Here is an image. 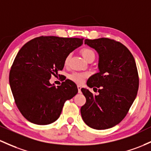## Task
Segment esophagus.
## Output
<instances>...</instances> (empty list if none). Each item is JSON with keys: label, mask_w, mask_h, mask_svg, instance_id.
Returning a JSON list of instances; mask_svg holds the SVG:
<instances>
[{"label": "esophagus", "mask_w": 151, "mask_h": 151, "mask_svg": "<svg viewBox=\"0 0 151 151\" xmlns=\"http://www.w3.org/2000/svg\"><path fill=\"white\" fill-rule=\"evenodd\" d=\"M77 88H78V92H79V93H80V92H81V88H82V87H81V85H77Z\"/></svg>", "instance_id": "esophagus-1"}]
</instances>
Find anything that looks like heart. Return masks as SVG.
I'll return each mask as SVG.
<instances>
[{
	"label": "heart",
	"instance_id": "b5f03b06",
	"mask_svg": "<svg viewBox=\"0 0 151 151\" xmlns=\"http://www.w3.org/2000/svg\"><path fill=\"white\" fill-rule=\"evenodd\" d=\"M81 54H82V57L86 61L89 62V61L93 60L95 59V53L93 49L89 47H84L81 49ZM71 57H72V54H68L66 56L65 59H64V64L68 65L70 61ZM89 76L88 73H82V72H74L69 75V79L71 80L74 81V82L78 84H81L84 82V79L87 78Z\"/></svg>",
	"mask_w": 151,
	"mask_h": 151
}]
</instances>
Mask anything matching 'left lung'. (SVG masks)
<instances>
[{"mask_svg":"<svg viewBox=\"0 0 151 151\" xmlns=\"http://www.w3.org/2000/svg\"><path fill=\"white\" fill-rule=\"evenodd\" d=\"M84 44L99 54L100 72L87 82L90 88H98L99 94L94 95L87 89H81L86 97L81 115L89 127L105 130L125 118L136 97L139 87L136 64L126 46L114 39H85Z\"/></svg>","mask_w":151,"mask_h":151,"instance_id":"obj_1","label":"left lung"}]
</instances>
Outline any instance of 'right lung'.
Instances as JSON below:
<instances>
[{
  "label": "right lung",
  "instance_id": "obj_1",
  "mask_svg": "<svg viewBox=\"0 0 151 151\" xmlns=\"http://www.w3.org/2000/svg\"><path fill=\"white\" fill-rule=\"evenodd\" d=\"M83 40L41 36L18 52L10 70L9 83L18 109L29 122L49 125L56 121L66 101L78 92L76 84L69 79L57 87L49 79L62 70L66 56Z\"/></svg>",
  "mask_w": 151,
  "mask_h": 151
}]
</instances>
